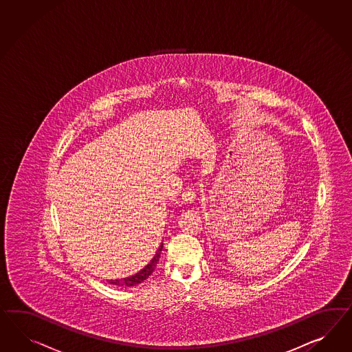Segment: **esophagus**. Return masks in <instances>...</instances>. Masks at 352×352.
I'll use <instances>...</instances> for the list:
<instances>
[{"label": "esophagus", "instance_id": "obj_1", "mask_svg": "<svg viewBox=\"0 0 352 352\" xmlns=\"http://www.w3.org/2000/svg\"><path fill=\"white\" fill-rule=\"evenodd\" d=\"M181 197H182V201L185 203H192L195 201V191L192 189H186V190H184Z\"/></svg>", "mask_w": 352, "mask_h": 352}]
</instances>
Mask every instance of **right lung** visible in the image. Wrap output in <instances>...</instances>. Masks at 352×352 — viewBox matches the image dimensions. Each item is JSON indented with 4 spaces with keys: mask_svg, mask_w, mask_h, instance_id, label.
<instances>
[{
    "mask_svg": "<svg viewBox=\"0 0 352 352\" xmlns=\"http://www.w3.org/2000/svg\"><path fill=\"white\" fill-rule=\"evenodd\" d=\"M163 250V243H161L160 248L155 252L154 257L151 258V262L144 267L141 269L140 272H136L135 275L129 276V278H124V279H116V280H109L111 284L114 285H118V287H135L138 284H140L144 280H146L149 276H151L153 272L155 270L157 267V263L160 261V257H161V252Z\"/></svg>",
    "mask_w": 352,
    "mask_h": 352,
    "instance_id": "right-lung-1",
    "label": "right lung"
}]
</instances>
